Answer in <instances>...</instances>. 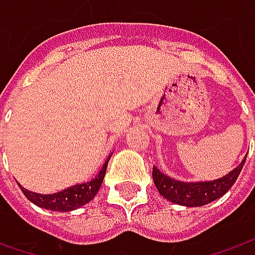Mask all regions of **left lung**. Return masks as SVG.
I'll return each mask as SVG.
<instances>
[{
    "instance_id": "obj_1",
    "label": "left lung",
    "mask_w": 255,
    "mask_h": 255,
    "mask_svg": "<svg viewBox=\"0 0 255 255\" xmlns=\"http://www.w3.org/2000/svg\"><path fill=\"white\" fill-rule=\"evenodd\" d=\"M244 163L246 159L234 170L219 180L200 181V183H184V181L174 180L169 176L163 174L157 167L153 166V181L159 193L171 203L187 206V207H200L217 200L219 197L230 190L231 186L237 180Z\"/></svg>"
}]
</instances>
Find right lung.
Returning <instances> with one entry per match:
<instances>
[{
	"instance_id": "obj_1",
	"label": "right lung",
	"mask_w": 255,
	"mask_h": 255,
	"mask_svg": "<svg viewBox=\"0 0 255 255\" xmlns=\"http://www.w3.org/2000/svg\"><path fill=\"white\" fill-rule=\"evenodd\" d=\"M111 156H112V153L108 156V159H106L103 167L99 171V174L93 180L86 181V183H82V184H75L72 187L59 191V193L38 194V193H34V191L26 190L22 186H19V187L25 194V197L28 200L32 201L36 206H39V207H44V209L52 211H64V213L72 211L75 209H79L81 206H84L86 203H89L96 196V193L102 186L103 177H105L106 167H108Z\"/></svg>"
}]
</instances>
